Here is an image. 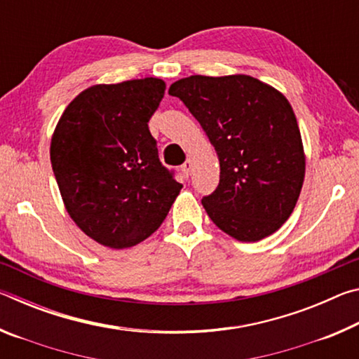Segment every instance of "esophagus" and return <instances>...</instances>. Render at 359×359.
Segmentation results:
<instances>
[{"label": "esophagus", "mask_w": 359, "mask_h": 359, "mask_svg": "<svg viewBox=\"0 0 359 359\" xmlns=\"http://www.w3.org/2000/svg\"><path fill=\"white\" fill-rule=\"evenodd\" d=\"M191 169H193V161L191 160H187L184 165H182V172H184L185 177H188V175H190Z\"/></svg>", "instance_id": "obj_1"}]
</instances>
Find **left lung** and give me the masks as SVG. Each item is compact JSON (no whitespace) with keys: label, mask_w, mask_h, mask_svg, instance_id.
Instances as JSON below:
<instances>
[{"label":"left lung","mask_w":359,"mask_h":359,"mask_svg":"<svg viewBox=\"0 0 359 359\" xmlns=\"http://www.w3.org/2000/svg\"><path fill=\"white\" fill-rule=\"evenodd\" d=\"M220 161V184L203 198L210 220L241 242L267 238L288 220L306 174L293 107L252 76H190L174 82Z\"/></svg>","instance_id":"1"}]
</instances>
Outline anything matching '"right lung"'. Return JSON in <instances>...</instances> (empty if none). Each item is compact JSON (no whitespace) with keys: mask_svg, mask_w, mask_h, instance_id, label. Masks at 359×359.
Here are the masks:
<instances>
[{"mask_svg":"<svg viewBox=\"0 0 359 359\" xmlns=\"http://www.w3.org/2000/svg\"><path fill=\"white\" fill-rule=\"evenodd\" d=\"M165 90L156 77L93 85L69 102L52 135L65 208L104 247L120 250L147 239L180 193L149 130Z\"/></svg>","mask_w":359,"mask_h":359,"instance_id":"obj_1","label":"right lung"}]
</instances>
